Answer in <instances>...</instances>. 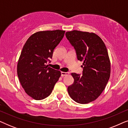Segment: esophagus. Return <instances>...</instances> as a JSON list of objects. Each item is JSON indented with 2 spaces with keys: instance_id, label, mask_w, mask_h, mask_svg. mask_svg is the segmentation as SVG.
Wrapping results in <instances>:
<instances>
[{
  "instance_id": "1",
  "label": "esophagus",
  "mask_w": 128,
  "mask_h": 128,
  "mask_svg": "<svg viewBox=\"0 0 128 128\" xmlns=\"http://www.w3.org/2000/svg\"><path fill=\"white\" fill-rule=\"evenodd\" d=\"M69 74V73L68 72H61V76H66V75Z\"/></svg>"
}]
</instances>
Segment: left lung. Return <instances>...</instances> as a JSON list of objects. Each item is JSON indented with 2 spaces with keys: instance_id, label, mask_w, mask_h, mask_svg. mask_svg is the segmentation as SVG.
Here are the masks:
<instances>
[{
  "instance_id": "8db88e82",
  "label": "left lung",
  "mask_w": 128,
  "mask_h": 128,
  "mask_svg": "<svg viewBox=\"0 0 128 128\" xmlns=\"http://www.w3.org/2000/svg\"><path fill=\"white\" fill-rule=\"evenodd\" d=\"M66 36L83 62V76L72 73L74 82L68 87L70 97L76 102L88 104L96 100L106 88L111 74L108 50L102 39L94 32L68 31Z\"/></svg>"
}]
</instances>
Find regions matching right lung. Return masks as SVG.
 Masks as SVG:
<instances>
[{
	"label": "right lung",
	"instance_id": "right-lung-1",
	"mask_svg": "<svg viewBox=\"0 0 128 128\" xmlns=\"http://www.w3.org/2000/svg\"><path fill=\"white\" fill-rule=\"evenodd\" d=\"M65 31H38L26 42L19 57L17 75L21 85L30 97L41 100L51 94L61 73L46 64L64 37Z\"/></svg>",
	"mask_w": 128,
	"mask_h": 128
}]
</instances>
